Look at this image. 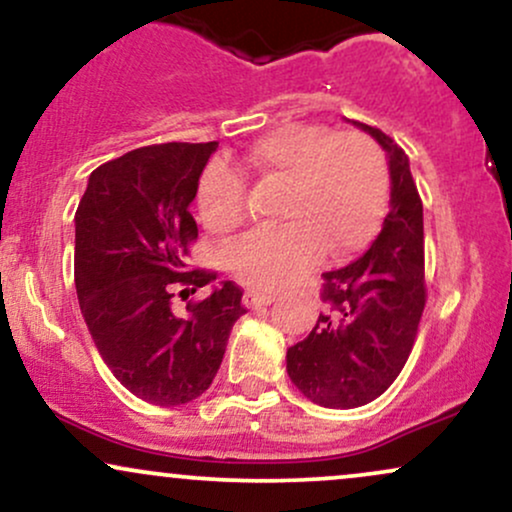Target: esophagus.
Listing matches in <instances>:
<instances>
[{"instance_id":"obj_1","label":"esophagus","mask_w":512,"mask_h":512,"mask_svg":"<svg viewBox=\"0 0 512 512\" xmlns=\"http://www.w3.org/2000/svg\"><path fill=\"white\" fill-rule=\"evenodd\" d=\"M274 303V295L272 293H257V291H245L243 295V305L248 310H257V307H267Z\"/></svg>"}]
</instances>
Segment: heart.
<instances>
[{"instance_id":"obj_1","label":"heart","mask_w":512,"mask_h":512,"mask_svg":"<svg viewBox=\"0 0 512 512\" xmlns=\"http://www.w3.org/2000/svg\"><path fill=\"white\" fill-rule=\"evenodd\" d=\"M238 166L260 181H281V226L233 240L226 264L240 283L276 291L303 276L322 250L346 257L377 236L389 202L384 152L362 133H334L293 123L262 135ZM245 181L224 162H212L197 186V207L212 231H231L243 219Z\"/></svg>"}]
</instances>
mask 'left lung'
Wrapping results in <instances>:
<instances>
[{"instance_id": "8db88e82", "label": "left lung", "mask_w": 512, "mask_h": 512, "mask_svg": "<svg viewBox=\"0 0 512 512\" xmlns=\"http://www.w3.org/2000/svg\"><path fill=\"white\" fill-rule=\"evenodd\" d=\"M353 123L389 159V214L365 255L322 274L326 312L286 353L293 384L312 403L341 410L372 403L396 381L424 310L422 200L410 159L379 128Z\"/></svg>"}]
</instances>
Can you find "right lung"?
Instances as JSON below:
<instances>
[{
    "mask_svg": "<svg viewBox=\"0 0 512 512\" xmlns=\"http://www.w3.org/2000/svg\"><path fill=\"white\" fill-rule=\"evenodd\" d=\"M219 143H166L128 152L88 178L76 212V293L104 365L145 403L174 408L217 377L245 307L231 281L186 300L217 276L188 272L197 224L188 207Z\"/></svg>",
    "mask_w": 512,
    "mask_h": 512,
    "instance_id": "1",
    "label": "right lung"
}]
</instances>
